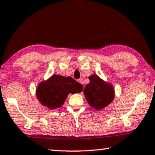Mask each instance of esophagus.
<instances>
[{
  "label": "esophagus",
  "mask_w": 155,
  "mask_h": 155,
  "mask_svg": "<svg viewBox=\"0 0 155 155\" xmlns=\"http://www.w3.org/2000/svg\"><path fill=\"white\" fill-rule=\"evenodd\" d=\"M78 82H79L80 84H83V83H84V82H83V79H82V78H80V79L78 80Z\"/></svg>",
  "instance_id": "34e87169"
}]
</instances>
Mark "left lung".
Masks as SVG:
<instances>
[{
    "mask_svg": "<svg viewBox=\"0 0 155 155\" xmlns=\"http://www.w3.org/2000/svg\"><path fill=\"white\" fill-rule=\"evenodd\" d=\"M89 79L90 82L86 85L83 91L88 103L96 110L107 107L115 97L113 85L96 74L90 75Z\"/></svg>",
    "mask_w": 155,
    "mask_h": 155,
    "instance_id": "obj_1",
    "label": "left lung"
}]
</instances>
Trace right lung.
<instances>
[{
    "label": "right lung",
    "instance_id": "obj_1",
    "mask_svg": "<svg viewBox=\"0 0 155 155\" xmlns=\"http://www.w3.org/2000/svg\"><path fill=\"white\" fill-rule=\"evenodd\" d=\"M82 90V85L71 77L54 74L39 83L36 96L43 106L53 110L63 105L68 94L80 93Z\"/></svg>",
    "mask_w": 155,
    "mask_h": 155
}]
</instances>
